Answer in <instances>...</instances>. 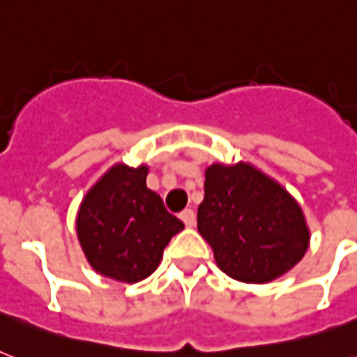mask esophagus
I'll return each instance as SVG.
<instances>
[{
  "mask_svg": "<svg viewBox=\"0 0 357 357\" xmlns=\"http://www.w3.org/2000/svg\"><path fill=\"white\" fill-rule=\"evenodd\" d=\"M179 218L183 220L185 226L187 228H190V226H195V220H196V215L192 209H185V211H181V215H179Z\"/></svg>",
  "mask_w": 357,
  "mask_h": 357,
  "instance_id": "34e87169",
  "label": "esophagus"
}]
</instances>
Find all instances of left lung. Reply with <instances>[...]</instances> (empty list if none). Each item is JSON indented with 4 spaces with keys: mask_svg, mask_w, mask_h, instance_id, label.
<instances>
[{
    "mask_svg": "<svg viewBox=\"0 0 357 357\" xmlns=\"http://www.w3.org/2000/svg\"><path fill=\"white\" fill-rule=\"evenodd\" d=\"M198 207V231L220 271L246 283H266L304 257L310 231L287 190L250 165H213Z\"/></svg>",
    "mask_w": 357,
    "mask_h": 357,
    "instance_id": "8db88e82",
    "label": "left lung"
}]
</instances>
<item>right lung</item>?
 I'll return each instance as SVG.
<instances>
[{
	"label": "right lung",
	"instance_id": "obj_1",
	"mask_svg": "<svg viewBox=\"0 0 357 357\" xmlns=\"http://www.w3.org/2000/svg\"><path fill=\"white\" fill-rule=\"evenodd\" d=\"M148 168L116 165L98 181L77 215V237L100 274L135 283L155 271L162 250L183 229L161 196L146 187Z\"/></svg>",
	"mask_w": 357,
	"mask_h": 357
}]
</instances>
